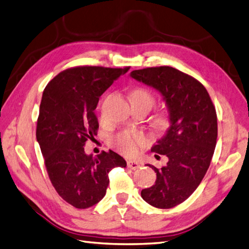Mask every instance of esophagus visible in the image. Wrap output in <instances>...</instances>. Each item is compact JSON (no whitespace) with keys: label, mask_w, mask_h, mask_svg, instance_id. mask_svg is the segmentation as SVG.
Returning a JSON list of instances; mask_svg holds the SVG:
<instances>
[{"label":"esophagus","mask_w":249,"mask_h":249,"mask_svg":"<svg viewBox=\"0 0 249 249\" xmlns=\"http://www.w3.org/2000/svg\"><path fill=\"white\" fill-rule=\"evenodd\" d=\"M126 164H127V167L131 170H136L140 166V164L137 162V161H133V160H127Z\"/></svg>","instance_id":"esophagus-1"}]
</instances>
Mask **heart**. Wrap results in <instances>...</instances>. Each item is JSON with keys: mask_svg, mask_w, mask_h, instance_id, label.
I'll list each match as a JSON object with an SVG mask.
<instances>
[{"mask_svg": "<svg viewBox=\"0 0 249 249\" xmlns=\"http://www.w3.org/2000/svg\"><path fill=\"white\" fill-rule=\"evenodd\" d=\"M132 99L141 100L147 103L151 107L154 104V99L151 94L146 90L138 89L132 94ZM150 137L144 133L133 132V131H123L114 139V144L119 152L126 156L136 155L138 151L150 143Z\"/></svg>", "mask_w": 249, "mask_h": 249, "instance_id": "heart-1", "label": "heart"}]
</instances>
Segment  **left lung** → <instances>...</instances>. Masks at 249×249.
Segmentation results:
<instances>
[{
  "label": "left lung",
  "mask_w": 249,
  "mask_h": 249,
  "mask_svg": "<svg viewBox=\"0 0 249 249\" xmlns=\"http://www.w3.org/2000/svg\"><path fill=\"white\" fill-rule=\"evenodd\" d=\"M130 76L162 96L170 126L151 151L169 158L155 171V184L141 191L152 206L171 208L182 203L197 189L211 164L217 143L216 109L197 79L172 67L134 70Z\"/></svg>",
  "instance_id": "1"
}]
</instances>
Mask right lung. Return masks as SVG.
I'll return each mask as SVG.
<instances>
[{"label": "right lung", "instance_id": "1", "mask_svg": "<svg viewBox=\"0 0 249 249\" xmlns=\"http://www.w3.org/2000/svg\"><path fill=\"white\" fill-rule=\"evenodd\" d=\"M129 69L76 67L60 72L44 90L36 140L52 185L76 208L98 203L109 185V172L126 166L115 152L93 156L85 153L84 145L96 135L99 124L94 111L99 97Z\"/></svg>", "mask_w": 249, "mask_h": 249}]
</instances>
